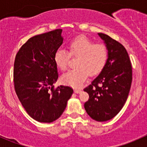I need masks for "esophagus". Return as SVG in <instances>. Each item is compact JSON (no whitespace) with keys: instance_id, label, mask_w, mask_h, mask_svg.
Returning <instances> with one entry per match:
<instances>
[{"instance_id":"esophagus-1","label":"esophagus","mask_w":147,"mask_h":147,"mask_svg":"<svg viewBox=\"0 0 147 147\" xmlns=\"http://www.w3.org/2000/svg\"><path fill=\"white\" fill-rule=\"evenodd\" d=\"M74 92H75V93H80L81 92V90H80V89H75V90H74Z\"/></svg>"}]
</instances>
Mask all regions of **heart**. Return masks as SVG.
Masks as SVG:
<instances>
[{
	"label": "heart",
	"mask_w": 147,
	"mask_h": 147,
	"mask_svg": "<svg viewBox=\"0 0 147 147\" xmlns=\"http://www.w3.org/2000/svg\"><path fill=\"white\" fill-rule=\"evenodd\" d=\"M69 53L63 49H58L54 55V62L61 70L67 67L69 55L78 57L75 69L63 75L61 80L63 84L80 87L85 82L88 75H98L107 63L108 52L106 46L102 43H94L84 35H80L68 44Z\"/></svg>",
	"instance_id": "obj_1"
}]
</instances>
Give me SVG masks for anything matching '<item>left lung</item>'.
I'll use <instances>...</instances> for the list:
<instances>
[{"instance_id": "obj_1", "label": "left lung", "mask_w": 147, "mask_h": 147, "mask_svg": "<svg viewBox=\"0 0 147 147\" xmlns=\"http://www.w3.org/2000/svg\"><path fill=\"white\" fill-rule=\"evenodd\" d=\"M98 35L106 45L107 60L100 75L84 89L89 94L84 106L92 119L105 121L115 117L127 101L132 80V68L124 46L106 34Z\"/></svg>"}]
</instances>
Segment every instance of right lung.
<instances>
[{
    "instance_id": "right-lung-1",
    "label": "right lung",
    "mask_w": 147,
    "mask_h": 147,
    "mask_svg": "<svg viewBox=\"0 0 147 147\" xmlns=\"http://www.w3.org/2000/svg\"><path fill=\"white\" fill-rule=\"evenodd\" d=\"M62 29L32 37L16 54L13 81L16 94L27 113L40 122L58 119L73 90L68 86L54 88L58 78L54 55L63 42Z\"/></svg>"
}]
</instances>
